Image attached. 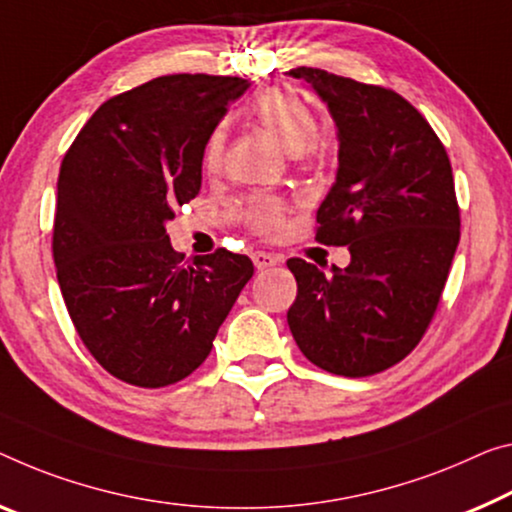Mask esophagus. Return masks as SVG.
Masks as SVG:
<instances>
[{
	"label": "esophagus",
	"instance_id": "esophagus-1",
	"mask_svg": "<svg viewBox=\"0 0 512 512\" xmlns=\"http://www.w3.org/2000/svg\"><path fill=\"white\" fill-rule=\"evenodd\" d=\"M254 265H256V270H270V267H274V265H279L281 263V258L279 256H274V254H267V251H256L254 256Z\"/></svg>",
	"mask_w": 512,
	"mask_h": 512
}]
</instances>
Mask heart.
I'll return each mask as SVG.
<instances>
[{
  "instance_id": "heart-1",
  "label": "heart",
  "mask_w": 512,
  "mask_h": 512,
  "mask_svg": "<svg viewBox=\"0 0 512 512\" xmlns=\"http://www.w3.org/2000/svg\"><path fill=\"white\" fill-rule=\"evenodd\" d=\"M254 112L258 121L265 125V130L279 141L283 151L290 155L300 153L309 144L316 130V119H313L311 107L293 91L286 89H270L256 100ZM224 153V130H212L206 141V167L217 169L222 162ZM251 222L258 231L274 233L279 231L283 222V210L277 201H256L249 212Z\"/></svg>"
}]
</instances>
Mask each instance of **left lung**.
<instances>
[{"label":"left lung","mask_w":512,"mask_h":512,"mask_svg":"<svg viewBox=\"0 0 512 512\" xmlns=\"http://www.w3.org/2000/svg\"><path fill=\"white\" fill-rule=\"evenodd\" d=\"M286 75L309 82L334 121L338 169L316 238L350 251L332 272L290 258L288 327L322 371L380 373L416 348L442 297L460 242L451 162L398 93L320 68Z\"/></svg>","instance_id":"8db88e82"}]
</instances>
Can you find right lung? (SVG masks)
Returning <instances> with one entry per match:
<instances>
[{"label": "right lung", "mask_w": 512, "mask_h": 512, "mask_svg": "<svg viewBox=\"0 0 512 512\" xmlns=\"http://www.w3.org/2000/svg\"><path fill=\"white\" fill-rule=\"evenodd\" d=\"M242 77L164 75L91 116L64 157L52 251L70 318L105 371L167 387L196 371L254 274L219 249L183 263L167 235L201 190L206 141Z\"/></svg>", "instance_id": "add662e5"}]
</instances>
